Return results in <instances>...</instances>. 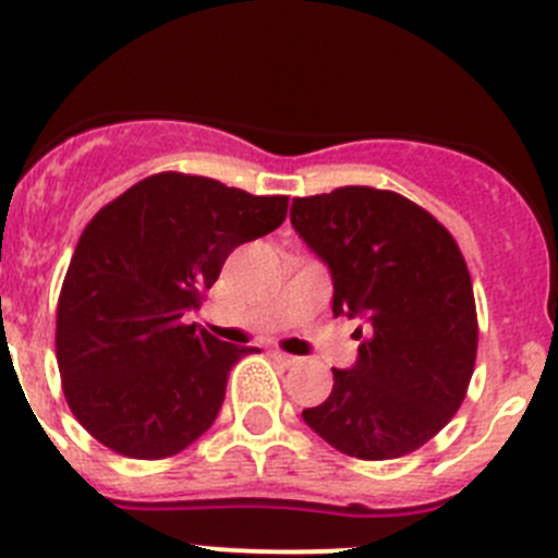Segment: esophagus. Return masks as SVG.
<instances>
[{
  "instance_id": "esophagus-1",
  "label": "esophagus",
  "mask_w": 558,
  "mask_h": 558,
  "mask_svg": "<svg viewBox=\"0 0 558 558\" xmlns=\"http://www.w3.org/2000/svg\"><path fill=\"white\" fill-rule=\"evenodd\" d=\"M269 359H272L275 364H280V367H294V364L300 362V359L289 356V353H283V351H269Z\"/></svg>"
}]
</instances>
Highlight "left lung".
Here are the masks:
<instances>
[{"instance_id":"1","label":"left lung","mask_w":558,"mask_h":558,"mask_svg":"<svg viewBox=\"0 0 558 558\" xmlns=\"http://www.w3.org/2000/svg\"><path fill=\"white\" fill-rule=\"evenodd\" d=\"M291 223L329 267L331 313L369 324L356 329V364L331 369V393L302 418L356 459L418 451L453 418L475 369V294L459 245L424 207L369 185L300 196Z\"/></svg>"}]
</instances>
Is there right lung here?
I'll list each match as a JSON object with an SVG mask.
<instances>
[{"instance_id":"1","label":"right lung","mask_w":558,"mask_h":558,"mask_svg":"<svg viewBox=\"0 0 558 558\" xmlns=\"http://www.w3.org/2000/svg\"><path fill=\"white\" fill-rule=\"evenodd\" d=\"M289 196L159 172L88 221L56 311L61 386L83 429L129 459H167L216 421L229 369L256 348L185 315L238 245L275 232Z\"/></svg>"}]
</instances>
